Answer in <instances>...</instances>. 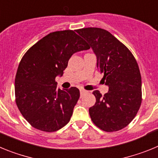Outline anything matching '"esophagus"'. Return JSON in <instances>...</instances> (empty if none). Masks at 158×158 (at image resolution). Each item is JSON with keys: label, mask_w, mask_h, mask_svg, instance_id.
<instances>
[{"label": "esophagus", "mask_w": 158, "mask_h": 158, "mask_svg": "<svg viewBox=\"0 0 158 158\" xmlns=\"http://www.w3.org/2000/svg\"><path fill=\"white\" fill-rule=\"evenodd\" d=\"M86 93H87V91H86V90H84V89H81V90H80L81 96H83V95L85 94Z\"/></svg>", "instance_id": "obj_1"}]
</instances>
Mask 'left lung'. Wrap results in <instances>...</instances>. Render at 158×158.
<instances>
[{
  "instance_id": "left-lung-1",
  "label": "left lung",
  "mask_w": 158,
  "mask_h": 158,
  "mask_svg": "<svg viewBox=\"0 0 158 158\" xmlns=\"http://www.w3.org/2000/svg\"><path fill=\"white\" fill-rule=\"evenodd\" d=\"M93 49L96 66L104 73L108 92H93L96 104L89 115L96 126L107 132L123 129L133 120L142 103V78L139 65L127 47L109 31L98 27L77 30Z\"/></svg>"
}]
</instances>
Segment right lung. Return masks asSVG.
Segmentation results:
<instances>
[{
	"label": "right lung",
	"instance_id": "right-lung-1",
	"mask_svg": "<svg viewBox=\"0 0 158 158\" xmlns=\"http://www.w3.org/2000/svg\"><path fill=\"white\" fill-rule=\"evenodd\" d=\"M89 49L73 31L65 30L50 33L23 55L15 80L16 103L33 127L54 132L69 122L80 91L58 89L55 78L63 75L73 54Z\"/></svg>",
	"mask_w": 158,
	"mask_h": 158
}]
</instances>
